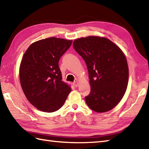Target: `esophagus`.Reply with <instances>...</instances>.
Returning a JSON list of instances; mask_svg holds the SVG:
<instances>
[{
    "instance_id": "esophagus-1",
    "label": "esophagus",
    "mask_w": 149,
    "mask_h": 149,
    "mask_svg": "<svg viewBox=\"0 0 149 149\" xmlns=\"http://www.w3.org/2000/svg\"><path fill=\"white\" fill-rule=\"evenodd\" d=\"M73 85H74V86L75 87H77V86H79V83H78V82H77V81H75V82H74V83H73Z\"/></svg>"
}]
</instances>
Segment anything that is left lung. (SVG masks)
<instances>
[{
    "mask_svg": "<svg viewBox=\"0 0 149 149\" xmlns=\"http://www.w3.org/2000/svg\"><path fill=\"white\" fill-rule=\"evenodd\" d=\"M73 47L86 64L91 91L85 97L88 106L104 113L115 107L124 95L129 79L127 59L119 47L106 38L75 40Z\"/></svg>",
    "mask_w": 149,
    "mask_h": 149,
    "instance_id": "left-lung-1",
    "label": "left lung"
}]
</instances>
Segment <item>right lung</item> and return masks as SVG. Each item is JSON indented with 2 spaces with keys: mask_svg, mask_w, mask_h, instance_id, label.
Here are the masks:
<instances>
[{
  "mask_svg": "<svg viewBox=\"0 0 149 149\" xmlns=\"http://www.w3.org/2000/svg\"><path fill=\"white\" fill-rule=\"evenodd\" d=\"M72 43L54 37L41 40L31 44L22 58L21 86L27 100L39 110H58L70 92V87L62 81L59 61Z\"/></svg>",
  "mask_w": 149,
  "mask_h": 149,
  "instance_id": "obj_1",
  "label": "right lung"
}]
</instances>
